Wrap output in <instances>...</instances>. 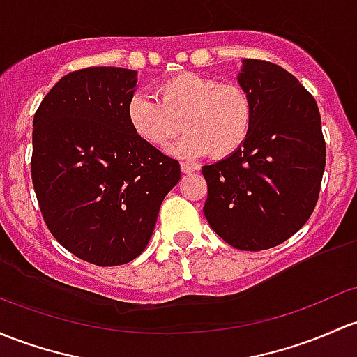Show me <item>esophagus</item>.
<instances>
[{"instance_id":"1","label":"esophagus","mask_w":357,"mask_h":357,"mask_svg":"<svg viewBox=\"0 0 357 357\" xmlns=\"http://www.w3.org/2000/svg\"><path fill=\"white\" fill-rule=\"evenodd\" d=\"M198 167L197 164H193V162H181V172L183 174H193L195 171H198Z\"/></svg>"}]
</instances>
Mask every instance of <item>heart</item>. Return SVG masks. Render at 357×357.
Here are the masks:
<instances>
[{
    "instance_id": "heart-1",
    "label": "heart",
    "mask_w": 357,
    "mask_h": 357,
    "mask_svg": "<svg viewBox=\"0 0 357 357\" xmlns=\"http://www.w3.org/2000/svg\"><path fill=\"white\" fill-rule=\"evenodd\" d=\"M157 100L133 93L126 102V121L150 147H164L179 131L186 133L169 147L176 157L217 159L238 152L253 126V104L245 89L220 84L217 78L198 73H179L160 82Z\"/></svg>"
}]
</instances>
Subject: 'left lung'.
<instances>
[{
    "mask_svg": "<svg viewBox=\"0 0 357 357\" xmlns=\"http://www.w3.org/2000/svg\"><path fill=\"white\" fill-rule=\"evenodd\" d=\"M239 87L253 104V126L238 152L202 167L204 213L231 246L268 250L310 219L325 169L317 100L280 66L243 59Z\"/></svg>",
    "mask_w": 357,
    "mask_h": 357,
    "instance_id": "1",
    "label": "left lung"
}]
</instances>
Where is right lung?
Listing matches in <instances>:
<instances>
[{"label":"right lung","mask_w":357,"mask_h":357,"mask_svg":"<svg viewBox=\"0 0 357 357\" xmlns=\"http://www.w3.org/2000/svg\"><path fill=\"white\" fill-rule=\"evenodd\" d=\"M138 73L116 66L73 71L33 116L32 183L51 234L99 267L135 260L152 238L178 160L150 147L126 121Z\"/></svg>","instance_id":"add662e5"}]
</instances>
